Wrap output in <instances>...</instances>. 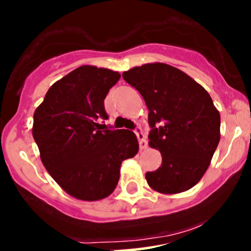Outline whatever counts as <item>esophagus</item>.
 <instances>
[{
    "instance_id": "esophagus-1",
    "label": "esophagus",
    "mask_w": 251,
    "mask_h": 251,
    "mask_svg": "<svg viewBox=\"0 0 251 251\" xmlns=\"http://www.w3.org/2000/svg\"><path fill=\"white\" fill-rule=\"evenodd\" d=\"M135 133H136V136H137V138H138L140 148H141V150H146L148 145H147V140H146V136H145V133H143L142 128H141V127H136Z\"/></svg>"
}]
</instances>
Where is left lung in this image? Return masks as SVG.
I'll use <instances>...</instances> for the list:
<instances>
[{
    "mask_svg": "<svg viewBox=\"0 0 251 251\" xmlns=\"http://www.w3.org/2000/svg\"><path fill=\"white\" fill-rule=\"evenodd\" d=\"M143 97L152 127L150 147L162 165L146 173L151 189L165 195L195 186L210 165L221 138V115L201 84L176 67L145 64L123 74Z\"/></svg>",
    "mask_w": 251,
    "mask_h": 251,
    "instance_id": "left-lung-1",
    "label": "left lung"
}]
</instances>
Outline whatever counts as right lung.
<instances>
[{"label": "right lung", "mask_w": 251, "mask_h": 251, "mask_svg": "<svg viewBox=\"0 0 251 251\" xmlns=\"http://www.w3.org/2000/svg\"><path fill=\"white\" fill-rule=\"evenodd\" d=\"M120 79L109 69L83 65L49 88L34 111L31 132L40 159L62 190L75 199L98 201L118 185L123 160L138 152L130 130H103L104 99Z\"/></svg>", "instance_id": "right-lung-1"}]
</instances>
